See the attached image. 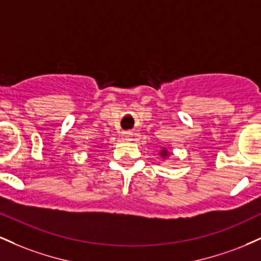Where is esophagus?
Instances as JSON below:
<instances>
[{"instance_id":"34e87169","label":"esophagus","mask_w":261,"mask_h":261,"mask_svg":"<svg viewBox=\"0 0 261 261\" xmlns=\"http://www.w3.org/2000/svg\"><path fill=\"white\" fill-rule=\"evenodd\" d=\"M131 135H133V134L126 133V134H125V139H126L127 141H131V137H133V136H131Z\"/></svg>"}]
</instances>
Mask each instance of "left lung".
I'll return each mask as SVG.
<instances>
[{
    "instance_id": "left-lung-1",
    "label": "left lung",
    "mask_w": 261,
    "mask_h": 261,
    "mask_svg": "<svg viewBox=\"0 0 261 261\" xmlns=\"http://www.w3.org/2000/svg\"><path fill=\"white\" fill-rule=\"evenodd\" d=\"M161 155H162V157H166V155H168V152H167L166 149H163V151L161 152Z\"/></svg>"
}]
</instances>
